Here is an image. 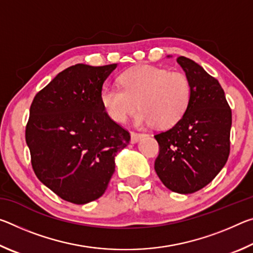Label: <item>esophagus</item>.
<instances>
[{"label": "esophagus", "instance_id": "1", "mask_svg": "<svg viewBox=\"0 0 253 253\" xmlns=\"http://www.w3.org/2000/svg\"><path fill=\"white\" fill-rule=\"evenodd\" d=\"M144 136H145L144 134H139V132L131 131V132H130V142H131L132 144H135V143L138 142V140H139L140 138H143Z\"/></svg>", "mask_w": 253, "mask_h": 253}]
</instances>
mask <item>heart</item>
<instances>
[{"label": "heart", "instance_id": "1", "mask_svg": "<svg viewBox=\"0 0 253 253\" xmlns=\"http://www.w3.org/2000/svg\"><path fill=\"white\" fill-rule=\"evenodd\" d=\"M118 81L122 89L106 87L100 95L105 111L116 123H125L138 104V125L168 128L184 116L192 99L191 81L181 71L139 66L123 72Z\"/></svg>", "mask_w": 253, "mask_h": 253}]
</instances>
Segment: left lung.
Here are the masks:
<instances>
[{"label":"left lung","mask_w":253,"mask_h":253,"mask_svg":"<svg viewBox=\"0 0 253 253\" xmlns=\"http://www.w3.org/2000/svg\"><path fill=\"white\" fill-rule=\"evenodd\" d=\"M176 61L191 81L192 99L172 128L154 136L160 145L154 168L169 190L190 194L212 182L228 161L232 114L219 81L193 60Z\"/></svg>","instance_id":"left-lung-1"}]
</instances>
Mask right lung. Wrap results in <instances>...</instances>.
Returning a JSON list of instances; mask_svg holds the SVG:
<instances>
[{
	"instance_id": "obj_1",
	"label": "right lung",
	"mask_w": 253,
	"mask_h": 253,
	"mask_svg": "<svg viewBox=\"0 0 253 253\" xmlns=\"http://www.w3.org/2000/svg\"><path fill=\"white\" fill-rule=\"evenodd\" d=\"M116 68L69 67L32 101L25 140L33 170L68 202L99 199L115 172V156L129 144V132L107 115L100 100L102 84Z\"/></svg>"
}]
</instances>
